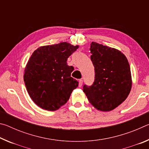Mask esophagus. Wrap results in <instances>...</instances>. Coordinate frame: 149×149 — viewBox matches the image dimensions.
I'll list each match as a JSON object with an SVG mask.
<instances>
[{
  "instance_id": "1",
  "label": "esophagus",
  "mask_w": 149,
  "mask_h": 149,
  "mask_svg": "<svg viewBox=\"0 0 149 149\" xmlns=\"http://www.w3.org/2000/svg\"><path fill=\"white\" fill-rule=\"evenodd\" d=\"M83 85V79L79 80V87H81Z\"/></svg>"
}]
</instances>
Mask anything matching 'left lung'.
Here are the masks:
<instances>
[{"label":"left lung","mask_w":149,"mask_h":149,"mask_svg":"<svg viewBox=\"0 0 149 149\" xmlns=\"http://www.w3.org/2000/svg\"><path fill=\"white\" fill-rule=\"evenodd\" d=\"M91 60L95 67V81L84 86L88 100L96 109L108 112L127 99L132 89L130 64L120 50L96 42L91 43Z\"/></svg>","instance_id":"obj_1"}]
</instances>
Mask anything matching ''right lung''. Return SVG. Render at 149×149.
<instances>
[{
    "instance_id": "1",
    "label": "right lung",
    "mask_w": 149,
    "mask_h": 149,
    "mask_svg": "<svg viewBox=\"0 0 149 149\" xmlns=\"http://www.w3.org/2000/svg\"><path fill=\"white\" fill-rule=\"evenodd\" d=\"M79 45L69 42L45 45L33 52L24 70V80L33 101L42 109L54 111L67 102L79 83L71 77L74 67L67 60Z\"/></svg>"
}]
</instances>
